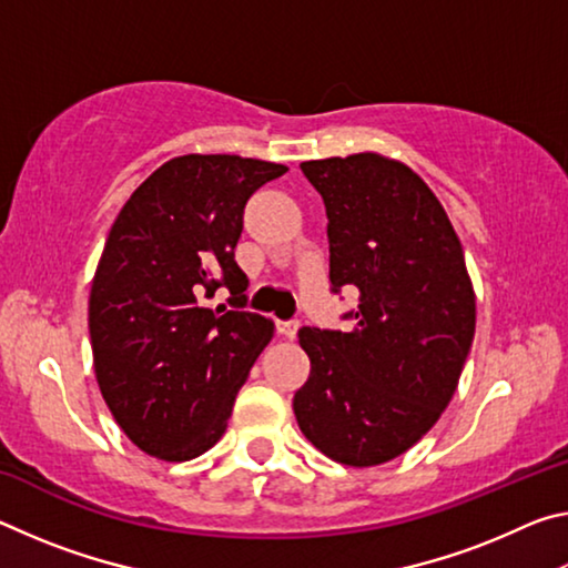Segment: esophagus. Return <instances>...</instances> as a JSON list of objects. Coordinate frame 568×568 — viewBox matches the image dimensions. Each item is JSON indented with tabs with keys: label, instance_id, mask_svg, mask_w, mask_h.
<instances>
[{
	"label": "esophagus",
	"instance_id": "34e87169",
	"mask_svg": "<svg viewBox=\"0 0 568 568\" xmlns=\"http://www.w3.org/2000/svg\"><path fill=\"white\" fill-rule=\"evenodd\" d=\"M297 328H301V321H277V333L285 335V338H295L297 335Z\"/></svg>",
	"mask_w": 568,
	"mask_h": 568
}]
</instances>
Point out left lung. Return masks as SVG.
<instances>
[{"label": "left lung", "mask_w": 568, "mask_h": 568, "mask_svg": "<svg viewBox=\"0 0 568 568\" xmlns=\"http://www.w3.org/2000/svg\"><path fill=\"white\" fill-rule=\"evenodd\" d=\"M328 215L331 291L358 293L351 331L301 328L311 376L297 426L345 466H378L418 444L454 398L476 301L454 225L416 172L361 152L311 160Z\"/></svg>", "instance_id": "obj_1"}]
</instances>
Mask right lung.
I'll use <instances>...</instances> for the list:
<instances>
[{"mask_svg": "<svg viewBox=\"0 0 568 568\" xmlns=\"http://www.w3.org/2000/svg\"><path fill=\"white\" fill-rule=\"evenodd\" d=\"M285 165L237 155H182L132 192L104 243L90 293V338L102 398L134 446L190 460L225 434L237 390L273 338L243 311L235 263L243 210ZM217 286L227 312L204 305Z\"/></svg>", "mask_w": 568, "mask_h": 568, "instance_id": "obj_1", "label": "right lung"}]
</instances>
